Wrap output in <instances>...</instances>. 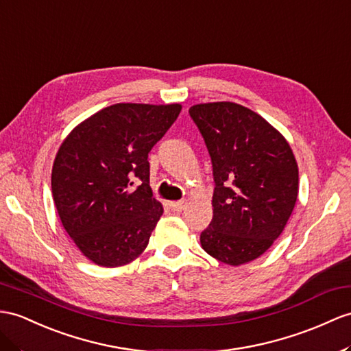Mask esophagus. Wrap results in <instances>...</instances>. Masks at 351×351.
Instances as JSON below:
<instances>
[{
  "label": "esophagus",
  "instance_id": "1",
  "mask_svg": "<svg viewBox=\"0 0 351 351\" xmlns=\"http://www.w3.org/2000/svg\"><path fill=\"white\" fill-rule=\"evenodd\" d=\"M169 207H171V210H173V211H177V213H180V211H183V210L186 208V202H184V201H177V202H171V204H169Z\"/></svg>",
  "mask_w": 351,
  "mask_h": 351
}]
</instances>
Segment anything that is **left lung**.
<instances>
[{
	"mask_svg": "<svg viewBox=\"0 0 351 351\" xmlns=\"http://www.w3.org/2000/svg\"><path fill=\"white\" fill-rule=\"evenodd\" d=\"M189 113L213 162V220L201 245L230 267L258 259L285 230L295 208L299 171L278 130L229 101L195 104Z\"/></svg>",
	"mask_w": 351,
	"mask_h": 351,
	"instance_id": "obj_1",
	"label": "left lung"
}]
</instances>
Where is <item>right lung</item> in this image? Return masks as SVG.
<instances>
[{
	"label": "right lung",
	"instance_id": "right-lung-1",
	"mask_svg": "<svg viewBox=\"0 0 351 351\" xmlns=\"http://www.w3.org/2000/svg\"><path fill=\"white\" fill-rule=\"evenodd\" d=\"M182 104L119 102L65 136L52 168V195L66 234L84 258L117 268L146 250L164 207L153 198L149 152Z\"/></svg>",
	"mask_w": 351,
	"mask_h": 351
}]
</instances>
